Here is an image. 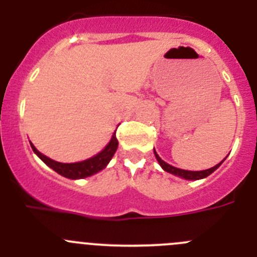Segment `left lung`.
I'll return each mask as SVG.
<instances>
[{
    "instance_id": "obj_1",
    "label": "left lung",
    "mask_w": 257,
    "mask_h": 257,
    "mask_svg": "<svg viewBox=\"0 0 257 257\" xmlns=\"http://www.w3.org/2000/svg\"><path fill=\"white\" fill-rule=\"evenodd\" d=\"M155 156H156V158H157L158 164L161 165V167L165 170V171L170 172V174H172V175H176V176L183 177V179H185V180H200V179H204V177L209 176V175L212 174V172H214L215 170H217L218 167H219L220 165H222V162L224 161V160H226V158H224V160H223L222 162H219V164L215 165L214 167H210V169H208V170H203V171H188V170L177 169V167H174V166H171V165L166 164V162H165L164 160H161V157H160V156L157 155V152H156V151H155Z\"/></svg>"
}]
</instances>
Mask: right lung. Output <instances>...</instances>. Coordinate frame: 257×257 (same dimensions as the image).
Returning a JSON list of instances; mask_svg holds the SVG:
<instances>
[{
    "mask_svg": "<svg viewBox=\"0 0 257 257\" xmlns=\"http://www.w3.org/2000/svg\"><path fill=\"white\" fill-rule=\"evenodd\" d=\"M116 133V131H115ZM112 134L111 140L107 143L106 147L101 151L100 153H97L93 157L88 158V160H85V161L81 162H74V164H62V162H57L52 158L47 157L43 153H40L37 148L34 147L33 143H30L31 148L34 151V153H37L38 157L44 162L47 166H49L50 169H53L56 172H58L62 176L67 177V179H83V177L91 176V175L96 174V172L101 171L106 167V165L109 164L110 160L114 156L115 151L117 148V140H116V134Z\"/></svg>",
    "mask_w": 257,
    "mask_h": 257,
    "instance_id": "obj_1",
    "label": "right lung"
}]
</instances>
